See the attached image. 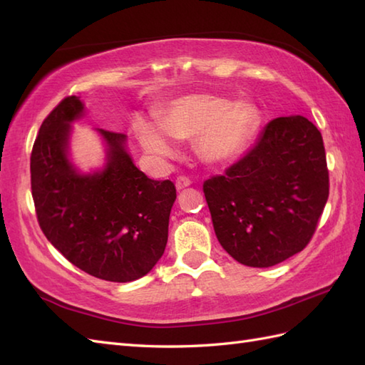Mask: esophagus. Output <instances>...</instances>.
I'll return each mask as SVG.
<instances>
[{
	"mask_svg": "<svg viewBox=\"0 0 365 365\" xmlns=\"http://www.w3.org/2000/svg\"><path fill=\"white\" fill-rule=\"evenodd\" d=\"M190 185H191V180H190V178H187V177H178L177 180H175V188H177L178 191L188 188Z\"/></svg>",
	"mask_w": 365,
	"mask_h": 365,
	"instance_id": "34e87169",
	"label": "esophagus"
}]
</instances>
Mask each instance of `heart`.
<instances>
[{"mask_svg": "<svg viewBox=\"0 0 365 365\" xmlns=\"http://www.w3.org/2000/svg\"><path fill=\"white\" fill-rule=\"evenodd\" d=\"M257 108L215 94H187L170 100L158 111V122L139 118L136 135L143 149L157 160L173 158V138H196L199 157L222 166L237 160L259 128Z\"/></svg>", "mask_w": 365, "mask_h": 365, "instance_id": "heart-1", "label": "heart"}]
</instances>
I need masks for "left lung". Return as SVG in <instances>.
<instances>
[{
    "instance_id": "1",
    "label": "left lung",
    "mask_w": 365,
    "mask_h": 365,
    "mask_svg": "<svg viewBox=\"0 0 365 365\" xmlns=\"http://www.w3.org/2000/svg\"><path fill=\"white\" fill-rule=\"evenodd\" d=\"M216 238L246 267L268 268L306 247L329 196L323 138L311 120L267 123L254 149L204 182Z\"/></svg>"
}]
</instances>
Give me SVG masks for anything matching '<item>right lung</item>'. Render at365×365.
Returning <instances> with one entry per match:
<instances>
[{
	"instance_id": "1",
	"label": "right lung",
	"mask_w": 365,
	"mask_h": 365,
	"mask_svg": "<svg viewBox=\"0 0 365 365\" xmlns=\"http://www.w3.org/2000/svg\"><path fill=\"white\" fill-rule=\"evenodd\" d=\"M86 108L64 98L46 115L31 153V190L46 240L84 273L130 282L157 265L168 243L175 187L139 170L127 136L96 128L105 144L102 168L83 173L71 158L72 123Z\"/></svg>"
}]
</instances>
